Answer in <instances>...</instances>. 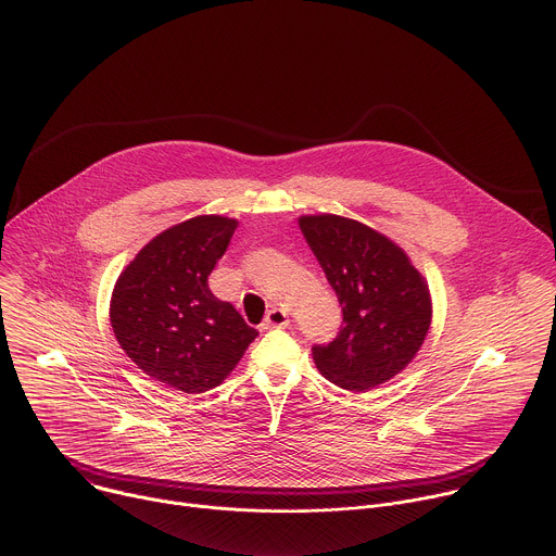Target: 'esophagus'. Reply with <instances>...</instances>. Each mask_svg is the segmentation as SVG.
<instances>
[{"label":"esophagus","instance_id":"obj_1","mask_svg":"<svg viewBox=\"0 0 556 556\" xmlns=\"http://www.w3.org/2000/svg\"><path fill=\"white\" fill-rule=\"evenodd\" d=\"M288 323H290L288 312L281 309V307H273V309L266 314V318H264V323H262V329H283V327H288Z\"/></svg>","mask_w":556,"mask_h":556}]
</instances>
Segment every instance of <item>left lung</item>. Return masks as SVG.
Segmentation results:
<instances>
[{
	"label": "left lung",
	"mask_w": 556,
	"mask_h": 556,
	"mask_svg": "<svg viewBox=\"0 0 556 556\" xmlns=\"http://www.w3.org/2000/svg\"><path fill=\"white\" fill-rule=\"evenodd\" d=\"M301 233L338 303L340 333L312 346L318 371L336 387L366 393L413 362L432 323L426 277L384 233L336 214L301 216Z\"/></svg>",
	"instance_id": "1"
}]
</instances>
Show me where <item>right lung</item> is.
Here are the masks:
<instances>
[{"mask_svg": "<svg viewBox=\"0 0 556 556\" xmlns=\"http://www.w3.org/2000/svg\"><path fill=\"white\" fill-rule=\"evenodd\" d=\"M236 227V218L214 214L178 223L154 236L117 277L111 327L150 380L205 393L223 384L255 340L257 329L207 283Z\"/></svg>", "mask_w": 556, "mask_h": 556, "instance_id": "obj_1", "label": "right lung"}]
</instances>
